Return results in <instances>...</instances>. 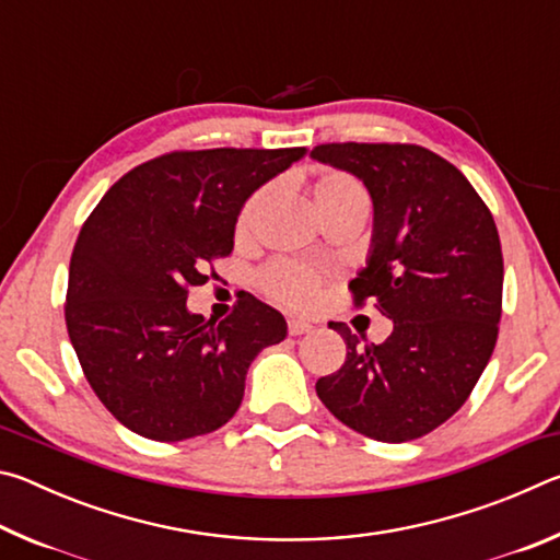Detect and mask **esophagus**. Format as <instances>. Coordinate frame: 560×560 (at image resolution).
<instances>
[{"mask_svg": "<svg viewBox=\"0 0 560 560\" xmlns=\"http://www.w3.org/2000/svg\"><path fill=\"white\" fill-rule=\"evenodd\" d=\"M314 328L308 324V320H301V318H289V334L291 336H303V334H308V330Z\"/></svg>", "mask_w": 560, "mask_h": 560, "instance_id": "1", "label": "esophagus"}]
</instances>
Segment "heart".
I'll return each mask as SVG.
<instances>
[{"mask_svg":"<svg viewBox=\"0 0 560 560\" xmlns=\"http://www.w3.org/2000/svg\"><path fill=\"white\" fill-rule=\"evenodd\" d=\"M273 195H277V185H264L244 202L240 217H236V234H252L259 217L271 205ZM311 200H314V207L320 212V217H328L340 210H353V207L368 210V205H371V197H368L363 183L350 173H343V170H326V173H320L314 179V185H311ZM261 287L273 301L287 303V306L293 308H308L318 299L320 287H324V277L316 269L303 267V264L273 261L264 271Z\"/></svg>","mask_w":560,"mask_h":560,"instance_id":"1","label":"heart"}]
</instances>
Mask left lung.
<instances>
[{"instance_id": "1", "label": "left lung", "mask_w": 560, "mask_h": 560, "mask_svg": "<svg viewBox=\"0 0 560 560\" xmlns=\"http://www.w3.org/2000/svg\"><path fill=\"white\" fill-rule=\"evenodd\" d=\"M320 163L363 179L375 205L368 269L348 283L393 318L383 343L346 324L340 371L316 393L340 422L377 442L424 438L467 402L494 353L504 257L487 202L457 167L415 143H324Z\"/></svg>"}]
</instances>
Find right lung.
I'll list each match as a JSON object with an SVG mask.
<instances>
[{
  "label": "right lung",
  "mask_w": 560,
  "mask_h": 560,
  "mask_svg": "<svg viewBox=\"0 0 560 560\" xmlns=\"http://www.w3.org/2000/svg\"><path fill=\"white\" fill-rule=\"evenodd\" d=\"M306 148L173 150L132 167L75 240L63 316L81 371L140 438L179 442L240 410L244 377L287 320L246 293L220 324L189 314V287L217 277L254 189Z\"/></svg>",
  "instance_id": "right-lung-1"
}]
</instances>
